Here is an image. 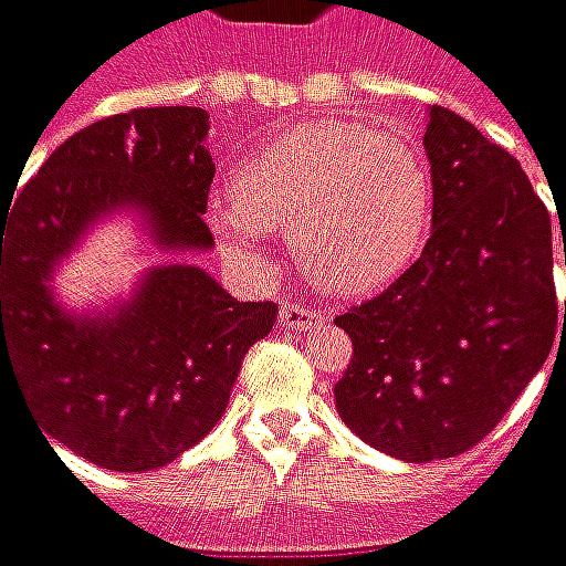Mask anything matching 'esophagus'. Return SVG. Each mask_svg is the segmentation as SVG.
I'll return each mask as SVG.
<instances>
[{"label":"esophagus","instance_id":"obj_1","mask_svg":"<svg viewBox=\"0 0 566 566\" xmlns=\"http://www.w3.org/2000/svg\"><path fill=\"white\" fill-rule=\"evenodd\" d=\"M325 322V315L322 312H315V308H305L300 303H286L280 308V325L283 328H296V332H312V328H318Z\"/></svg>","mask_w":566,"mask_h":566}]
</instances>
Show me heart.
<instances>
[{"instance_id": "obj_1", "label": "heart", "mask_w": 566, "mask_h": 566, "mask_svg": "<svg viewBox=\"0 0 566 566\" xmlns=\"http://www.w3.org/2000/svg\"><path fill=\"white\" fill-rule=\"evenodd\" d=\"M434 216L422 147L354 122H308L254 150L234 199L209 206L228 254L258 266L270 231H290L305 276L325 293L370 296L419 261Z\"/></svg>"}]
</instances>
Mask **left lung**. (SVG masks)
<instances>
[{"label":"left lung","mask_w":566,"mask_h":566,"mask_svg":"<svg viewBox=\"0 0 566 566\" xmlns=\"http://www.w3.org/2000/svg\"><path fill=\"white\" fill-rule=\"evenodd\" d=\"M424 154L434 216L422 258L335 318L354 344L335 384L342 422L409 464L483 441L557 335L551 216L518 160L441 105L428 108Z\"/></svg>","instance_id":"1"}]
</instances>
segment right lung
Masks as SVG:
<instances>
[{"label":"right lung","mask_w":566,"mask_h":566,"mask_svg":"<svg viewBox=\"0 0 566 566\" xmlns=\"http://www.w3.org/2000/svg\"><path fill=\"white\" fill-rule=\"evenodd\" d=\"M209 112L135 108L76 132L0 209V377L24 389L51 438L90 464L142 473L177 461L222 419L273 303H241L196 263L144 273L108 312H66L54 273L115 212L142 216L167 254L209 251L216 177Z\"/></svg>","instance_id":"right-lung-1"}]
</instances>
